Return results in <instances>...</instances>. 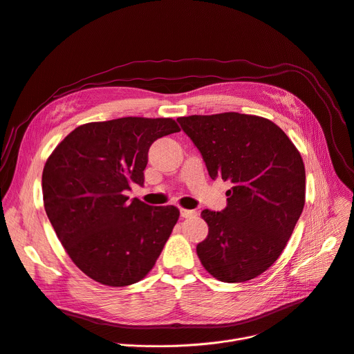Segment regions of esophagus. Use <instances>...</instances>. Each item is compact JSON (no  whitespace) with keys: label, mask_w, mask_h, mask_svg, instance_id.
I'll use <instances>...</instances> for the list:
<instances>
[{"label":"esophagus","mask_w":354,"mask_h":354,"mask_svg":"<svg viewBox=\"0 0 354 354\" xmlns=\"http://www.w3.org/2000/svg\"><path fill=\"white\" fill-rule=\"evenodd\" d=\"M180 216L183 218H194L198 216L196 210H187V209H180Z\"/></svg>","instance_id":"obj_1"}]
</instances>
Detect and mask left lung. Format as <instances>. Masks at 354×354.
Returning <instances> with one entry per match:
<instances>
[{"instance_id":"left-lung-1","label":"left lung","mask_w":354,"mask_h":354,"mask_svg":"<svg viewBox=\"0 0 354 354\" xmlns=\"http://www.w3.org/2000/svg\"><path fill=\"white\" fill-rule=\"evenodd\" d=\"M212 179L233 183L223 212H202L209 234L196 252L223 282H245L283 251L305 205V165L292 141L268 118L240 113L178 118Z\"/></svg>"}]
</instances>
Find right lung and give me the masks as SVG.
I'll return each mask as SVG.
<instances>
[{"label": "right lung", "mask_w": 354, "mask_h": 354, "mask_svg": "<svg viewBox=\"0 0 354 354\" xmlns=\"http://www.w3.org/2000/svg\"><path fill=\"white\" fill-rule=\"evenodd\" d=\"M178 131L172 118L87 122L49 155L42 172L48 218L75 266L95 282L127 286L155 266L179 210L130 202L125 190L144 183L151 144Z\"/></svg>", "instance_id": "add662e5"}]
</instances>
